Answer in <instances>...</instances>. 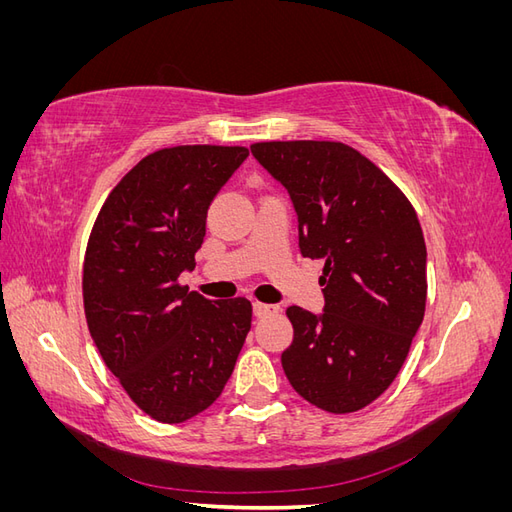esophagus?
Returning <instances> with one entry per match:
<instances>
[{
	"instance_id": "esophagus-1",
	"label": "esophagus",
	"mask_w": 512,
	"mask_h": 512,
	"mask_svg": "<svg viewBox=\"0 0 512 512\" xmlns=\"http://www.w3.org/2000/svg\"><path fill=\"white\" fill-rule=\"evenodd\" d=\"M252 307H254V316L256 318H262V316L277 312V305H267V303H260V301H254Z\"/></svg>"
}]
</instances>
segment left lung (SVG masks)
Instances as JSON below:
<instances>
[{
	"mask_svg": "<svg viewBox=\"0 0 512 512\" xmlns=\"http://www.w3.org/2000/svg\"><path fill=\"white\" fill-rule=\"evenodd\" d=\"M252 156L290 194L305 258H322L324 312L292 305L282 367L292 389L333 414L389 389L421 327L427 250L406 194L335 141L254 143Z\"/></svg>",
	"mask_w": 512,
	"mask_h": 512,
	"instance_id": "1",
	"label": "left lung"
}]
</instances>
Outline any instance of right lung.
I'll return each mask as SVG.
<instances>
[{
    "label": "right lung",
    "mask_w": 512,
    "mask_h": 512,
    "mask_svg": "<svg viewBox=\"0 0 512 512\" xmlns=\"http://www.w3.org/2000/svg\"><path fill=\"white\" fill-rule=\"evenodd\" d=\"M250 156L179 145L149 153L108 194L83 265L87 327L134 404L183 423L224 391L252 327V303L211 301L179 284L196 267L207 209Z\"/></svg>",
    "instance_id": "obj_1"
}]
</instances>
